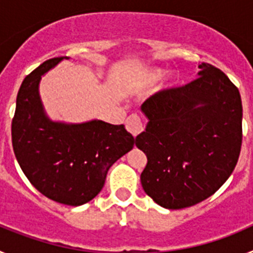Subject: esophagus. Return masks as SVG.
Segmentation results:
<instances>
[{"label": "esophagus", "mask_w": 253, "mask_h": 253, "mask_svg": "<svg viewBox=\"0 0 253 253\" xmlns=\"http://www.w3.org/2000/svg\"><path fill=\"white\" fill-rule=\"evenodd\" d=\"M125 128H126V130L135 138L144 130V125H143L142 118H140L139 115H137V114H131V115L128 116L126 120H125Z\"/></svg>", "instance_id": "1"}]
</instances>
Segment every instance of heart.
Returning a JSON list of instances; mask_svg holds the SVG:
<instances>
[{
    "instance_id": "b5f03b06",
    "label": "heart",
    "mask_w": 253,
    "mask_h": 253,
    "mask_svg": "<svg viewBox=\"0 0 253 253\" xmlns=\"http://www.w3.org/2000/svg\"><path fill=\"white\" fill-rule=\"evenodd\" d=\"M161 75H162V72H161V71H151V72L147 75V81L148 82L156 81V80H158V78L161 77Z\"/></svg>"
}]
</instances>
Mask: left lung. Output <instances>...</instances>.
Returning a JSON list of instances; mask_svg holds the SVG:
<instances>
[{
	"label": "left lung",
	"mask_w": 253,
	"mask_h": 253,
	"mask_svg": "<svg viewBox=\"0 0 253 253\" xmlns=\"http://www.w3.org/2000/svg\"><path fill=\"white\" fill-rule=\"evenodd\" d=\"M199 77L143 102L148 118L135 144L147 156L140 182L167 209L193 207L231 176L242 146L240 91L224 72L200 64Z\"/></svg>",
	"instance_id": "1"
}]
</instances>
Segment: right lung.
Returning a JSON list of instances; mask_svg holds the SVG:
<instances>
[{"instance_id":"obj_1","label":"right lung","mask_w":253,"mask_h":253,"mask_svg":"<svg viewBox=\"0 0 253 253\" xmlns=\"http://www.w3.org/2000/svg\"><path fill=\"white\" fill-rule=\"evenodd\" d=\"M62 59L45 60L24 78L11 137L17 162L31 185L53 202L78 207L101 191L109 169L133 148L135 140L123 124L92 120L67 125L46 118L39 81Z\"/></svg>"}]
</instances>
